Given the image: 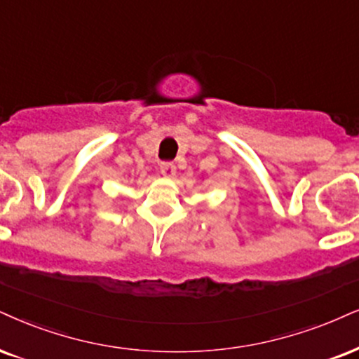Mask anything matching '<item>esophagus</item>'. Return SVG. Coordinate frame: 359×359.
<instances>
[{"label":"esophagus","mask_w":359,"mask_h":359,"mask_svg":"<svg viewBox=\"0 0 359 359\" xmlns=\"http://www.w3.org/2000/svg\"><path fill=\"white\" fill-rule=\"evenodd\" d=\"M159 171L165 176H172L176 172V165L172 161H163L161 165H159Z\"/></svg>","instance_id":"34e87169"}]
</instances>
